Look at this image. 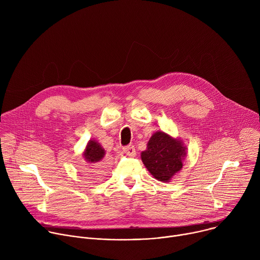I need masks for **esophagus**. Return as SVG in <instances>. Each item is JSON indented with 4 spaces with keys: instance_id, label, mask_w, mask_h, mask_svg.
I'll list each match as a JSON object with an SVG mask.
<instances>
[{
    "instance_id": "esophagus-1",
    "label": "esophagus",
    "mask_w": 260,
    "mask_h": 260,
    "mask_svg": "<svg viewBox=\"0 0 260 260\" xmlns=\"http://www.w3.org/2000/svg\"><path fill=\"white\" fill-rule=\"evenodd\" d=\"M122 150H123V152H124L126 155H128V156H135V155H136V149H135V147H134L133 145L124 146V147L122 148Z\"/></svg>"
}]
</instances>
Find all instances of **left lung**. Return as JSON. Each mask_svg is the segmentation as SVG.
<instances>
[{"label":"left lung","instance_id":"left-lung-1","mask_svg":"<svg viewBox=\"0 0 260 260\" xmlns=\"http://www.w3.org/2000/svg\"><path fill=\"white\" fill-rule=\"evenodd\" d=\"M185 154L182 142L164 132H157L148 142L147 150L141 153V158L155 179L168 182L182 169Z\"/></svg>","mask_w":260,"mask_h":260}]
</instances>
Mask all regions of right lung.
Masks as SVG:
<instances>
[{"label":"right lung","instance_id":"right-lung-1","mask_svg":"<svg viewBox=\"0 0 260 260\" xmlns=\"http://www.w3.org/2000/svg\"><path fill=\"white\" fill-rule=\"evenodd\" d=\"M83 155L85 157V160H87L88 162L94 164V165H100V161L103 159V157L105 155V150L103 149L98 142L90 140L86 146V149H85ZM85 171L88 176L96 177L104 173V168L102 166H99L96 168L89 167L88 170H85Z\"/></svg>","mask_w":260,"mask_h":260}]
</instances>
